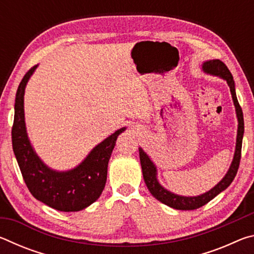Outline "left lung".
I'll use <instances>...</instances> for the list:
<instances>
[{
	"label": "left lung",
	"mask_w": 254,
	"mask_h": 254,
	"mask_svg": "<svg viewBox=\"0 0 254 254\" xmlns=\"http://www.w3.org/2000/svg\"><path fill=\"white\" fill-rule=\"evenodd\" d=\"M203 70L207 74L218 76L226 80L227 85H229L230 91L232 94V98H233L235 111H236V117H238V135H236V145H235V152L233 160L230 166V169L227 171L226 175L224 176L220 183L216 186L213 187L207 192H204L199 196H180L177 194H174L169 190H167L166 188H163L160 184H159L157 179V167L154 166V163L151 161V159L145 153L142 149L139 148V154H140V162H141V168H142L143 179L144 183L147 185L149 191L151 192L154 198L161 201L162 204H165L169 207H173L175 209L180 210H192L197 209L207 204L209 200H212L214 197H216L220 192L230 186L231 183L233 182L235 178L236 173H238L240 160H241V150H242V139H243V133H244V120H243V112L241 106L239 104L238 97L235 94V84L233 80V76H232L231 71L226 65L221 60L213 59L205 62L203 64Z\"/></svg>",
	"instance_id": "1"
}]
</instances>
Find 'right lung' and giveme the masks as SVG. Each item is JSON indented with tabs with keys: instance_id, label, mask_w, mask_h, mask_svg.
<instances>
[{
	"instance_id": "right-lung-1",
	"label": "right lung",
	"mask_w": 254,
	"mask_h": 254,
	"mask_svg": "<svg viewBox=\"0 0 254 254\" xmlns=\"http://www.w3.org/2000/svg\"><path fill=\"white\" fill-rule=\"evenodd\" d=\"M33 66L21 80L15 95L12 147L21 174L34 198L62 212H78L98 199L105 187L107 165L118 136L126 130L119 128L97 144L81 163L68 171H56L42 162L34 152L24 122L23 97Z\"/></svg>"
}]
</instances>
